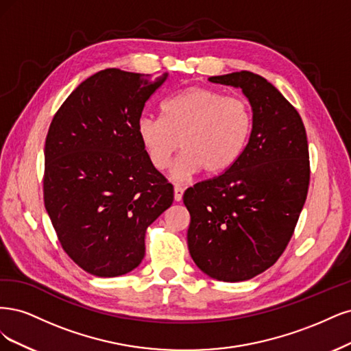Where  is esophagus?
Masks as SVG:
<instances>
[{
    "mask_svg": "<svg viewBox=\"0 0 351 351\" xmlns=\"http://www.w3.org/2000/svg\"><path fill=\"white\" fill-rule=\"evenodd\" d=\"M182 197H184V188L180 185H175V188H173L175 201H180V199H182Z\"/></svg>",
    "mask_w": 351,
    "mask_h": 351,
    "instance_id": "obj_1",
    "label": "esophagus"
}]
</instances>
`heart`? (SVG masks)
<instances>
[{
    "mask_svg": "<svg viewBox=\"0 0 351 351\" xmlns=\"http://www.w3.org/2000/svg\"><path fill=\"white\" fill-rule=\"evenodd\" d=\"M252 125V109L246 100L228 97L216 88L191 86L163 101L162 118L141 117L137 135L150 165L160 172L171 165L180 145L184 152L171 175L182 182L201 169L207 175L230 169L245 152Z\"/></svg>",
    "mask_w": 351,
    "mask_h": 351,
    "instance_id": "b5f03b06",
    "label": "heart"
}]
</instances>
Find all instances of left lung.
<instances>
[{"mask_svg": "<svg viewBox=\"0 0 351 351\" xmlns=\"http://www.w3.org/2000/svg\"><path fill=\"white\" fill-rule=\"evenodd\" d=\"M208 80L242 88L254 125L239 160L185 191L188 250L202 273L237 282L274 265L295 232L309 188L308 138L299 112L264 77L239 71Z\"/></svg>", "mask_w": 351, "mask_h": 351, "instance_id": "1", "label": "left lung"}]
</instances>
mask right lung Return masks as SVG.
<instances>
[{"mask_svg":"<svg viewBox=\"0 0 351 351\" xmlns=\"http://www.w3.org/2000/svg\"><path fill=\"white\" fill-rule=\"evenodd\" d=\"M167 78L118 69L88 77L56 112L45 141L43 199L62 250L96 277L137 268L145 230L173 186L137 135L145 101Z\"/></svg>","mask_w":351,"mask_h":351,"instance_id":"1","label":"right lung"}]
</instances>
